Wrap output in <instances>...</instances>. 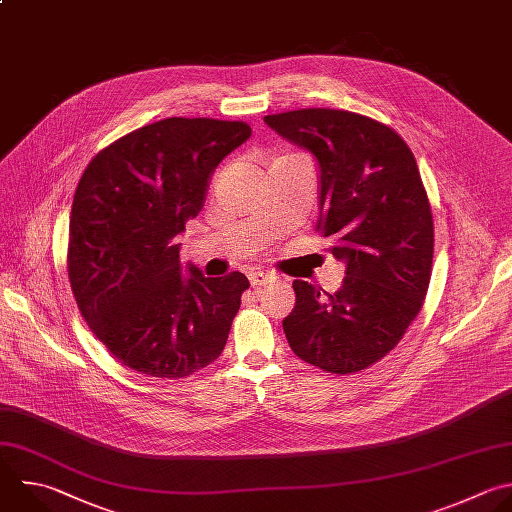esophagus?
<instances>
[{
	"mask_svg": "<svg viewBox=\"0 0 512 512\" xmlns=\"http://www.w3.org/2000/svg\"><path fill=\"white\" fill-rule=\"evenodd\" d=\"M275 277L273 275H269V273H263V271H251L249 273V281H251V285L253 287H261V285H267V283H271Z\"/></svg>",
	"mask_w": 512,
	"mask_h": 512,
	"instance_id": "34e87169",
	"label": "esophagus"
}]
</instances>
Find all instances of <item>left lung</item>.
Segmentation results:
<instances>
[{"mask_svg": "<svg viewBox=\"0 0 512 512\" xmlns=\"http://www.w3.org/2000/svg\"><path fill=\"white\" fill-rule=\"evenodd\" d=\"M265 124L315 156L317 231L346 263L335 293L293 281L287 342L323 372L356 374L396 348L428 291L434 223L416 158L396 130L348 110L301 108Z\"/></svg>", "mask_w": 512, "mask_h": 512, "instance_id": "obj_1", "label": "left lung"}]
</instances>
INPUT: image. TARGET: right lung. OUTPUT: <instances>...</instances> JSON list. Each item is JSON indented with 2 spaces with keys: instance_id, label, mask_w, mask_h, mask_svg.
Returning <instances> with one entry per match:
<instances>
[{
  "instance_id": "obj_1",
  "label": "right lung",
  "mask_w": 512,
  "mask_h": 512,
  "mask_svg": "<svg viewBox=\"0 0 512 512\" xmlns=\"http://www.w3.org/2000/svg\"><path fill=\"white\" fill-rule=\"evenodd\" d=\"M251 136L247 122L164 118L102 148L70 215L68 277L106 350L134 372L185 378L213 364L249 279L183 277L179 235L203 209L219 162Z\"/></svg>"
}]
</instances>
